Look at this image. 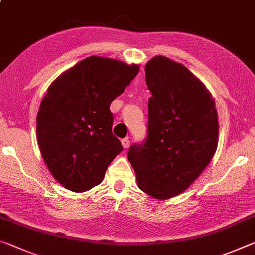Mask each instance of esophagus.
I'll list each match as a JSON object with an SVG mask.
<instances>
[{"mask_svg": "<svg viewBox=\"0 0 255 255\" xmlns=\"http://www.w3.org/2000/svg\"><path fill=\"white\" fill-rule=\"evenodd\" d=\"M129 139H128V137H126V138H123L121 139V144H123V146L125 147V148H127V147H129Z\"/></svg>", "mask_w": 255, "mask_h": 255, "instance_id": "obj_1", "label": "esophagus"}]
</instances>
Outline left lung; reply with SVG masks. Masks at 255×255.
I'll use <instances>...</instances> for the list:
<instances>
[{"mask_svg":"<svg viewBox=\"0 0 255 255\" xmlns=\"http://www.w3.org/2000/svg\"><path fill=\"white\" fill-rule=\"evenodd\" d=\"M147 135L128 160L138 187L157 200L183 193L215 155L219 124L215 100L181 63L155 56L145 66Z\"/></svg>","mask_w":255,"mask_h":255,"instance_id":"left-lung-1","label":"left lung"}]
</instances>
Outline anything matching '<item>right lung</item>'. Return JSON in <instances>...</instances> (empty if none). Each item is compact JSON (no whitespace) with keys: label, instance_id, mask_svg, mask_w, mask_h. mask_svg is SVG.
Here are the masks:
<instances>
[{"label":"right lung","instance_id":"obj_1","mask_svg":"<svg viewBox=\"0 0 255 255\" xmlns=\"http://www.w3.org/2000/svg\"><path fill=\"white\" fill-rule=\"evenodd\" d=\"M139 67L90 56L56 78L36 118L38 147L54 178L72 192L103 180L123 151L112 134V101L124 93Z\"/></svg>","mask_w":255,"mask_h":255}]
</instances>
